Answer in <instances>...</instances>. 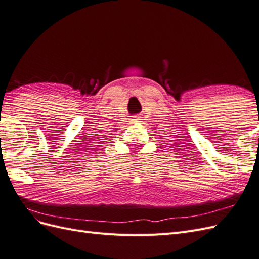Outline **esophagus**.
Masks as SVG:
<instances>
[{
    "label": "esophagus",
    "mask_w": 259,
    "mask_h": 259,
    "mask_svg": "<svg viewBox=\"0 0 259 259\" xmlns=\"http://www.w3.org/2000/svg\"><path fill=\"white\" fill-rule=\"evenodd\" d=\"M140 121V116H133L132 119L130 120V123L131 124H135V123H138Z\"/></svg>",
    "instance_id": "obj_1"
}]
</instances>
